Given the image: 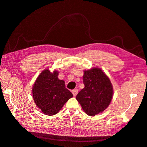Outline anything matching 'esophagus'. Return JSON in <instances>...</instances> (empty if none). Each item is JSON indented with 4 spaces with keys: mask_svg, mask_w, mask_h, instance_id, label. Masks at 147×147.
I'll return each mask as SVG.
<instances>
[{
    "mask_svg": "<svg viewBox=\"0 0 147 147\" xmlns=\"http://www.w3.org/2000/svg\"><path fill=\"white\" fill-rule=\"evenodd\" d=\"M78 92V90L77 89H73L72 91V93L74 96H76L77 95V94Z\"/></svg>",
    "mask_w": 147,
    "mask_h": 147,
    "instance_id": "esophagus-1",
    "label": "esophagus"
}]
</instances>
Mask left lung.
Returning a JSON list of instances; mask_svg holds the SVG:
<instances>
[{
  "label": "left lung",
  "instance_id": "left-lung-1",
  "mask_svg": "<svg viewBox=\"0 0 147 147\" xmlns=\"http://www.w3.org/2000/svg\"><path fill=\"white\" fill-rule=\"evenodd\" d=\"M84 88L79 92L76 99L82 109L90 116L103 112L111 103L113 88L109 79L99 68L84 71Z\"/></svg>",
  "mask_w": 147,
  "mask_h": 147
}]
</instances>
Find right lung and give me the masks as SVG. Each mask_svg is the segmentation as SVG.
Returning <instances> with one entry per match:
<instances>
[{"label":"right lung","mask_w":147,"mask_h":147,"mask_svg":"<svg viewBox=\"0 0 147 147\" xmlns=\"http://www.w3.org/2000/svg\"><path fill=\"white\" fill-rule=\"evenodd\" d=\"M58 73H51L49 69L41 73L33 85V99L40 109L48 115L58 113L73 96L65 87V81L58 78Z\"/></svg>","instance_id":"add662e5"}]
</instances>
